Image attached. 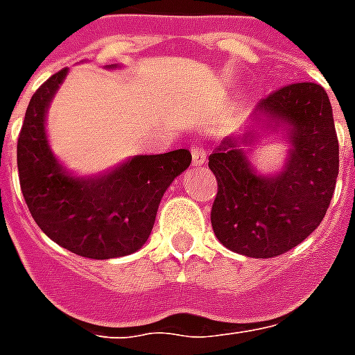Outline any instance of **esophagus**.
<instances>
[{
	"label": "esophagus",
	"mask_w": 355,
	"mask_h": 355,
	"mask_svg": "<svg viewBox=\"0 0 355 355\" xmlns=\"http://www.w3.org/2000/svg\"><path fill=\"white\" fill-rule=\"evenodd\" d=\"M190 152H192V163L196 167H200L205 163V148L198 144V142H193L192 146H190Z\"/></svg>",
	"instance_id": "34e87169"
}]
</instances>
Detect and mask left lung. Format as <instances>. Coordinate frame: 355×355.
Here are the masks:
<instances>
[{
    "label": "left lung",
    "instance_id": "8db88e82",
    "mask_svg": "<svg viewBox=\"0 0 355 355\" xmlns=\"http://www.w3.org/2000/svg\"><path fill=\"white\" fill-rule=\"evenodd\" d=\"M262 116L287 129L289 159L279 175L262 177L241 148L251 144L254 131L223 140L209 155L218 182L211 226L234 253L272 259L302 243L323 220L338 175V139L331 102L318 83H291L270 93L254 112V119Z\"/></svg>",
    "mask_w": 355,
    "mask_h": 355
}]
</instances>
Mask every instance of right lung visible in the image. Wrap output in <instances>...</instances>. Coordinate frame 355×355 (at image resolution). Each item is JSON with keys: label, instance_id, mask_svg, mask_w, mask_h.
Masks as SVG:
<instances>
[{"label": "right lung", "instance_id": "1", "mask_svg": "<svg viewBox=\"0 0 355 355\" xmlns=\"http://www.w3.org/2000/svg\"><path fill=\"white\" fill-rule=\"evenodd\" d=\"M66 73L51 76L30 98L17 144L20 190L37 226L60 247L96 261L131 254L150 238L163 193L192 154L135 155L101 177L68 175L45 135V114Z\"/></svg>", "mask_w": 355, "mask_h": 355}]
</instances>
